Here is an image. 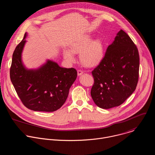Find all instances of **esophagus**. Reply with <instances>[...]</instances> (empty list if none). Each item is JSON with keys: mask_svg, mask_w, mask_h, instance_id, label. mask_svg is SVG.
<instances>
[{"mask_svg": "<svg viewBox=\"0 0 155 155\" xmlns=\"http://www.w3.org/2000/svg\"><path fill=\"white\" fill-rule=\"evenodd\" d=\"M83 74V72L82 71H81V70H78L77 71V74H78V76L81 75Z\"/></svg>", "mask_w": 155, "mask_h": 155, "instance_id": "1", "label": "esophagus"}]
</instances>
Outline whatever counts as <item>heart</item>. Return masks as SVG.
<instances>
[{"label":"heart","mask_w":155,"mask_h":155,"mask_svg":"<svg viewBox=\"0 0 155 155\" xmlns=\"http://www.w3.org/2000/svg\"><path fill=\"white\" fill-rule=\"evenodd\" d=\"M70 50H63L64 59L69 63L75 61L74 54H79L81 63L87 67H94L98 64L104 57V45L100 39H93L90 35H85L72 42Z\"/></svg>","instance_id":"obj_1"}]
</instances>
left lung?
<instances>
[{"label":"left lung","mask_w":155,"mask_h":155,"mask_svg":"<svg viewBox=\"0 0 155 155\" xmlns=\"http://www.w3.org/2000/svg\"><path fill=\"white\" fill-rule=\"evenodd\" d=\"M139 69L138 50L130 36L120 30L92 72L94 84L91 95L95 104L103 109L122 104L136 88Z\"/></svg>","instance_id":"obj_1"}]
</instances>
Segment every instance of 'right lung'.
I'll return each instance as SVG.
<instances>
[{
    "instance_id": "1",
    "label": "right lung",
    "mask_w": 155,
    "mask_h": 155,
    "mask_svg": "<svg viewBox=\"0 0 155 155\" xmlns=\"http://www.w3.org/2000/svg\"><path fill=\"white\" fill-rule=\"evenodd\" d=\"M27 36L25 33L13 54L10 68L12 84L27 108L35 111H57L65 103L77 72L74 68H61L48 59L38 68H27L22 58Z\"/></svg>"
}]
</instances>
